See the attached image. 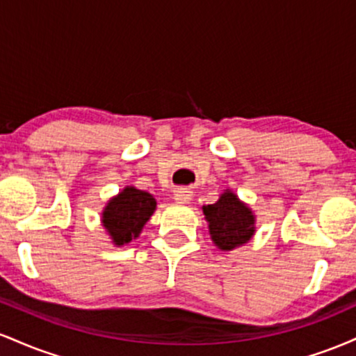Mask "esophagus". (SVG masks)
Here are the masks:
<instances>
[{"label": "esophagus", "instance_id": "esophagus-1", "mask_svg": "<svg viewBox=\"0 0 356 356\" xmlns=\"http://www.w3.org/2000/svg\"><path fill=\"white\" fill-rule=\"evenodd\" d=\"M172 199L177 204H189L191 199H192V192L187 191V189H179L174 192Z\"/></svg>", "mask_w": 356, "mask_h": 356}]
</instances>
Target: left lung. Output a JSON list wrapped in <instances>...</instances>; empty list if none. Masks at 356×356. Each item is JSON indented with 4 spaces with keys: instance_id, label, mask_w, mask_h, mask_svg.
Here are the masks:
<instances>
[{
    "instance_id": "8db88e82",
    "label": "left lung",
    "mask_w": 356,
    "mask_h": 356,
    "mask_svg": "<svg viewBox=\"0 0 356 356\" xmlns=\"http://www.w3.org/2000/svg\"><path fill=\"white\" fill-rule=\"evenodd\" d=\"M209 234L214 246L220 251L244 246L256 232V216L231 189H226L209 206H202Z\"/></svg>"
}]
</instances>
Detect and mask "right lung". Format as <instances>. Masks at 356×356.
Instances as JSON below:
<instances>
[{"label": "right lung", "instance_id": "right-lung-1", "mask_svg": "<svg viewBox=\"0 0 356 356\" xmlns=\"http://www.w3.org/2000/svg\"><path fill=\"white\" fill-rule=\"evenodd\" d=\"M155 209L157 201L150 192L125 186L105 204L100 218L102 226L107 231L113 246H125L140 236Z\"/></svg>", "mask_w": 356, "mask_h": 356}]
</instances>
